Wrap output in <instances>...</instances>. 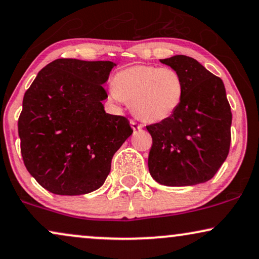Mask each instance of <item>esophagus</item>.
I'll return each instance as SVG.
<instances>
[{"label": "esophagus", "instance_id": "obj_1", "mask_svg": "<svg viewBox=\"0 0 259 259\" xmlns=\"http://www.w3.org/2000/svg\"><path fill=\"white\" fill-rule=\"evenodd\" d=\"M130 124H132V126H133L134 130H142V129H143L142 124H140L139 122H136L135 119L130 120Z\"/></svg>", "mask_w": 259, "mask_h": 259}]
</instances>
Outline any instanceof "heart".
Here are the masks:
<instances>
[{
    "label": "heart",
    "mask_w": 259,
    "mask_h": 259,
    "mask_svg": "<svg viewBox=\"0 0 259 259\" xmlns=\"http://www.w3.org/2000/svg\"><path fill=\"white\" fill-rule=\"evenodd\" d=\"M111 97L132 104L139 118L146 122H162L170 118L185 97V81L171 67L133 65L113 77Z\"/></svg>",
    "instance_id": "b5f03b06"
}]
</instances>
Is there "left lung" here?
<instances>
[{
    "mask_svg": "<svg viewBox=\"0 0 259 259\" xmlns=\"http://www.w3.org/2000/svg\"><path fill=\"white\" fill-rule=\"evenodd\" d=\"M181 74L184 102L174 116L147 125L150 175L164 186H193L214 177L226 160L232 113L224 82L186 55L161 59Z\"/></svg>",
    "mask_w": 259,
    "mask_h": 259,
    "instance_id": "1",
    "label": "left lung"
}]
</instances>
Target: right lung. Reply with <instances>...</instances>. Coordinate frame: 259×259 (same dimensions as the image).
<instances>
[{"label":"right lung","instance_id":"1","mask_svg":"<svg viewBox=\"0 0 259 259\" xmlns=\"http://www.w3.org/2000/svg\"><path fill=\"white\" fill-rule=\"evenodd\" d=\"M112 61L57 59L27 90L17 127L27 170L53 194L80 195L104 184L111 160L132 135L130 122L109 115L103 84Z\"/></svg>","mask_w":259,"mask_h":259}]
</instances>
